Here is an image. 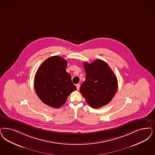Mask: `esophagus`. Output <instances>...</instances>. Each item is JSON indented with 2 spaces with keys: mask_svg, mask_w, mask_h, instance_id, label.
I'll return each instance as SVG.
<instances>
[{
  "mask_svg": "<svg viewBox=\"0 0 155 155\" xmlns=\"http://www.w3.org/2000/svg\"><path fill=\"white\" fill-rule=\"evenodd\" d=\"M76 87H77V91H79V90H80V84H77V85H76Z\"/></svg>",
  "mask_w": 155,
  "mask_h": 155,
  "instance_id": "obj_1",
  "label": "esophagus"
}]
</instances>
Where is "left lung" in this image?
Wrapping results in <instances>:
<instances>
[{"instance_id": "left-lung-1", "label": "left lung", "mask_w": 155, "mask_h": 155, "mask_svg": "<svg viewBox=\"0 0 155 155\" xmlns=\"http://www.w3.org/2000/svg\"><path fill=\"white\" fill-rule=\"evenodd\" d=\"M86 80L80 92L91 107L97 109L107 104L117 90L116 76L105 62L96 59L91 64L84 63Z\"/></svg>"}]
</instances>
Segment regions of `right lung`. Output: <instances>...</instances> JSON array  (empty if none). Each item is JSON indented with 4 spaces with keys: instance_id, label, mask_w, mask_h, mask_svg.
<instances>
[{
    "instance_id": "1",
    "label": "right lung",
    "mask_w": 155,
    "mask_h": 155,
    "mask_svg": "<svg viewBox=\"0 0 155 155\" xmlns=\"http://www.w3.org/2000/svg\"><path fill=\"white\" fill-rule=\"evenodd\" d=\"M68 61L59 56L46 59L35 75L34 88L38 97L50 107H62L70 94L75 91L71 75L66 68Z\"/></svg>"
}]
</instances>
